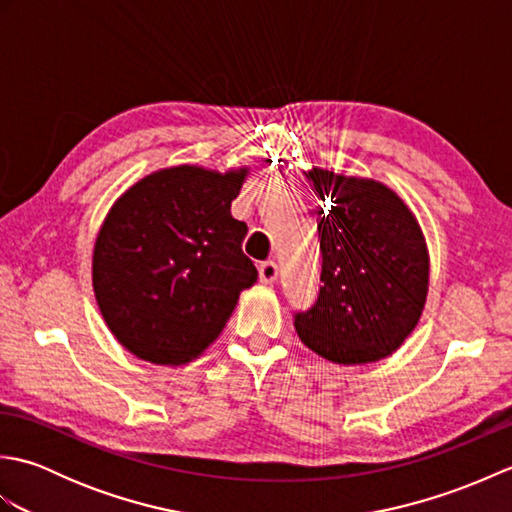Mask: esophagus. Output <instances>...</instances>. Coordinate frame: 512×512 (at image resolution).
I'll list each match as a JSON object with an SVG mask.
<instances>
[{
    "label": "esophagus",
    "instance_id": "obj_1",
    "mask_svg": "<svg viewBox=\"0 0 512 512\" xmlns=\"http://www.w3.org/2000/svg\"><path fill=\"white\" fill-rule=\"evenodd\" d=\"M279 275V268L275 262H262L259 264V279H262V284H275Z\"/></svg>",
    "mask_w": 512,
    "mask_h": 512
}]
</instances>
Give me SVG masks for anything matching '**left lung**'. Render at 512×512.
<instances>
[{"label":"left lung","instance_id":"8db88e82","mask_svg":"<svg viewBox=\"0 0 512 512\" xmlns=\"http://www.w3.org/2000/svg\"><path fill=\"white\" fill-rule=\"evenodd\" d=\"M323 206L319 297L295 314L303 345L339 365L394 354L416 328L429 290L420 224L398 195L367 178L312 169Z\"/></svg>","mask_w":512,"mask_h":512}]
</instances>
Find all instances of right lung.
I'll use <instances>...</instances> for the list:
<instances>
[{
	"label": "right lung",
	"mask_w": 512,
	"mask_h": 512,
	"mask_svg": "<svg viewBox=\"0 0 512 512\" xmlns=\"http://www.w3.org/2000/svg\"><path fill=\"white\" fill-rule=\"evenodd\" d=\"M248 169L171 167L127 189L107 213L92 257L107 328L138 358L182 365L200 356L257 281L248 233L231 215Z\"/></svg>",
	"instance_id": "obj_1"
}]
</instances>
